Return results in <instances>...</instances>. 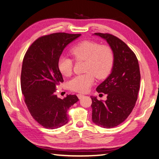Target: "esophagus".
Wrapping results in <instances>:
<instances>
[{
	"mask_svg": "<svg viewBox=\"0 0 159 159\" xmlns=\"http://www.w3.org/2000/svg\"><path fill=\"white\" fill-rule=\"evenodd\" d=\"M77 96H78V98L80 99L82 98L84 95H82V94H80H80H78V95H77Z\"/></svg>",
	"mask_w": 159,
	"mask_h": 159,
	"instance_id": "esophagus-1",
	"label": "esophagus"
}]
</instances>
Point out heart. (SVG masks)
Masks as SVG:
<instances>
[{"mask_svg":"<svg viewBox=\"0 0 159 159\" xmlns=\"http://www.w3.org/2000/svg\"><path fill=\"white\" fill-rule=\"evenodd\" d=\"M71 54L76 61H85L84 71L86 73L76 75L69 82L70 88L80 93H85L94 82L95 77L102 80L107 78L114 64V54L110 47L101 45L91 40L78 43L70 50ZM60 73L69 77L73 71V60L61 56L57 61Z\"/></svg>","mask_w":159,"mask_h":159,"instance_id":"heart-1","label":"heart"}]
</instances>
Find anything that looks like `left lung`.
Masks as SVG:
<instances>
[{
	"instance_id": "8db88e82",
	"label": "left lung",
	"mask_w": 159,
	"mask_h": 159,
	"mask_svg": "<svg viewBox=\"0 0 159 159\" xmlns=\"http://www.w3.org/2000/svg\"><path fill=\"white\" fill-rule=\"evenodd\" d=\"M109 44L114 54L111 73L96 91L107 94V100H92V121L103 128H113L125 120L135 105L140 88L141 74L134 53L117 37L110 34L95 33Z\"/></svg>"
}]
</instances>
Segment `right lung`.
Masks as SVG:
<instances>
[{
    "mask_svg": "<svg viewBox=\"0 0 159 159\" xmlns=\"http://www.w3.org/2000/svg\"><path fill=\"white\" fill-rule=\"evenodd\" d=\"M80 34L58 32L42 36L34 42L24 57L21 89L32 117L46 129H54L68 122L67 111L79 99L56 95V86L64 81L57 61L64 49Z\"/></svg>",
    "mask_w": 159,
    "mask_h": 159,
    "instance_id": "add662e5",
    "label": "right lung"
}]
</instances>
